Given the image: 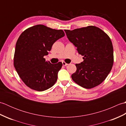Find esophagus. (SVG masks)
<instances>
[{
    "instance_id": "1",
    "label": "esophagus",
    "mask_w": 126,
    "mask_h": 126,
    "mask_svg": "<svg viewBox=\"0 0 126 126\" xmlns=\"http://www.w3.org/2000/svg\"><path fill=\"white\" fill-rule=\"evenodd\" d=\"M62 64H63V65H64V66H66V65H68V64L65 63V62H62Z\"/></svg>"
}]
</instances>
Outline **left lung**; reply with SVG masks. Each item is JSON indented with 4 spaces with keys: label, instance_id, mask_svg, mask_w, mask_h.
Listing matches in <instances>:
<instances>
[{
    "label": "left lung",
    "instance_id": "left-lung-1",
    "mask_svg": "<svg viewBox=\"0 0 126 126\" xmlns=\"http://www.w3.org/2000/svg\"><path fill=\"white\" fill-rule=\"evenodd\" d=\"M68 38L83 56V61L76 64L72 74L73 81L80 86L91 89L102 83L114 63L113 47L110 37L98 27L88 26L73 30H64Z\"/></svg>",
    "mask_w": 126,
    "mask_h": 126
}]
</instances>
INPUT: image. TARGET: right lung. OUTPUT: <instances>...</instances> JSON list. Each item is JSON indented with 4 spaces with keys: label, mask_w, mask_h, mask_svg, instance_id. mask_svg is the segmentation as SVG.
Here are the masks:
<instances>
[{
    "label": "right lung",
    "mask_w": 126,
    "mask_h": 126,
    "mask_svg": "<svg viewBox=\"0 0 126 126\" xmlns=\"http://www.w3.org/2000/svg\"><path fill=\"white\" fill-rule=\"evenodd\" d=\"M64 36L62 30L36 25L26 29L19 37L13 63L19 76L26 86L42 92L55 84L62 63L51 64L45 61L44 56L48 55L56 41Z\"/></svg>",
    "instance_id": "obj_1"
}]
</instances>
